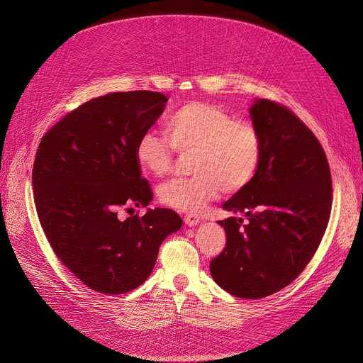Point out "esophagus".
Wrapping results in <instances>:
<instances>
[{
    "instance_id": "34e87169",
    "label": "esophagus",
    "mask_w": 363,
    "mask_h": 363,
    "mask_svg": "<svg viewBox=\"0 0 363 363\" xmlns=\"http://www.w3.org/2000/svg\"><path fill=\"white\" fill-rule=\"evenodd\" d=\"M184 222H185V225H188V226H197L199 223H200V218L199 216H196V215H186L185 218H184Z\"/></svg>"
}]
</instances>
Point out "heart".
I'll return each instance as SVG.
<instances>
[{"label": "heart", "mask_w": 363, "mask_h": 363, "mask_svg": "<svg viewBox=\"0 0 363 363\" xmlns=\"http://www.w3.org/2000/svg\"><path fill=\"white\" fill-rule=\"evenodd\" d=\"M169 140L145 132L135 147L141 170L162 177L172 166L175 150L193 151L191 178H175L159 188L163 204L179 212L199 213L222 191L238 193L259 174L263 140L249 121L208 103H186L166 119Z\"/></svg>", "instance_id": "1"}]
</instances>
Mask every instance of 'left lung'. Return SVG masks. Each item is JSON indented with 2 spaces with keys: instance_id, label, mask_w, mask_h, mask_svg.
Segmentation results:
<instances>
[{
  "instance_id": "obj_1",
  "label": "left lung",
  "mask_w": 363,
  "mask_h": 363,
  "mask_svg": "<svg viewBox=\"0 0 363 363\" xmlns=\"http://www.w3.org/2000/svg\"><path fill=\"white\" fill-rule=\"evenodd\" d=\"M249 111L263 160L255 181L222 206L247 222H218L226 244L211 274L233 296L262 298L287 287L313 257L328 225L333 186L325 151L294 113L269 100H256Z\"/></svg>"
}]
</instances>
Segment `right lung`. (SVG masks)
Here are the masks:
<instances>
[{"label":"right lung","mask_w":363,"mask_h":363,"mask_svg":"<svg viewBox=\"0 0 363 363\" xmlns=\"http://www.w3.org/2000/svg\"><path fill=\"white\" fill-rule=\"evenodd\" d=\"M167 99L160 92H111L70 111L43 137L32 185L38 218L66 268L103 294L132 291L150 277L160 244L182 226L170 208L118 218V208L152 200L135 160L143 133Z\"/></svg>","instance_id":"1"}]
</instances>
